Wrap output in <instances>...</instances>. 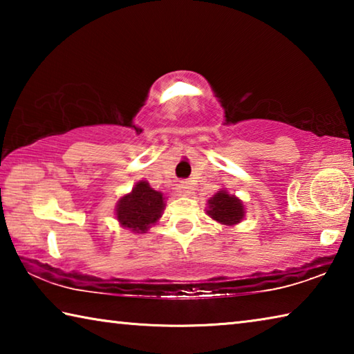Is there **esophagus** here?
Instances as JSON below:
<instances>
[{
	"label": "esophagus",
	"mask_w": 354,
	"mask_h": 354,
	"mask_svg": "<svg viewBox=\"0 0 354 354\" xmlns=\"http://www.w3.org/2000/svg\"><path fill=\"white\" fill-rule=\"evenodd\" d=\"M178 187H179V190H181V194L184 196H190L192 194H194V189H192V184L189 181H181Z\"/></svg>",
	"instance_id": "esophagus-1"
}]
</instances>
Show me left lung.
Returning <instances> with one entry per match:
<instances>
[{
    "label": "left lung",
    "instance_id": "1",
    "mask_svg": "<svg viewBox=\"0 0 354 354\" xmlns=\"http://www.w3.org/2000/svg\"><path fill=\"white\" fill-rule=\"evenodd\" d=\"M206 214L220 225L236 226L245 218V206L239 196L230 194L226 189H218L207 200Z\"/></svg>",
    "mask_w": 354,
    "mask_h": 354
}]
</instances>
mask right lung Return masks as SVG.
<instances>
[{"label":"right lung","instance_id":"obj_1","mask_svg":"<svg viewBox=\"0 0 354 354\" xmlns=\"http://www.w3.org/2000/svg\"><path fill=\"white\" fill-rule=\"evenodd\" d=\"M165 209L162 192L154 190L148 181L136 183L129 194L120 196L115 206V217L120 226L134 234H145L158 223Z\"/></svg>","mask_w":354,"mask_h":354}]
</instances>
